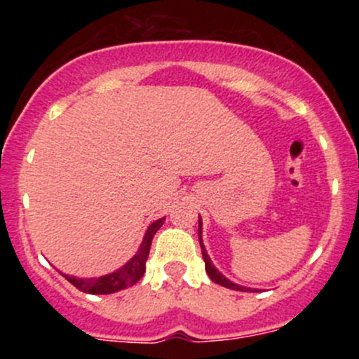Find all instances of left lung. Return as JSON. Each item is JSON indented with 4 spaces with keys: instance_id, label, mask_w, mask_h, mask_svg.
<instances>
[{
    "instance_id": "left-lung-1",
    "label": "left lung",
    "mask_w": 359,
    "mask_h": 359,
    "mask_svg": "<svg viewBox=\"0 0 359 359\" xmlns=\"http://www.w3.org/2000/svg\"><path fill=\"white\" fill-rule=\"evenodd\" d=\"M199 243H201V250H203V258H204V263H205V271H208V275L211 277V280L214 283H219V285L226 287V288H231V290H240V292H246L250 290L251 288H246V287H241L238 285V283H233L231 280L226 278L224 275L221 273V271H217L216 266L212 265L211 258H209L208 251H205L204 248V243H203V222H201V217H199Z\"/></svg>"
}]
</instances>
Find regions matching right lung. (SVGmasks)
<instances>
[{
	"label": "right lung",
	"mask_w": 359,
	"mask_h": 359,
	"mask_svg": "<svg viewBox=\"0 0 359 359\" xmlns=\"http://www.w3.org/2000/svg\"><path fill=\"white\" fill-rule=\"evenodd\" d=\"M163 221L165 217H160L155 222H151L148 226L145 238H143L142 245H140L138 253L135 255L130 262L125 263L121 269L113 271V273L102 275V277L97 278H77V277H71V275H65V280L72 283L74 287L79 288L81 292H86V294H93V295H106V294H114V292L123 290V288L135 285L140 278L143 277L145 273V263L148 258V253H150V246H151V240H154L155 233L162 228Z\"/></svg>",
	"instance_id": "1"
}]
</instances>
